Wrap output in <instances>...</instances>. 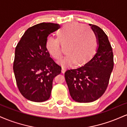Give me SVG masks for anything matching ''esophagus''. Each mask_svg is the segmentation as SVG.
Wrapping results in <instances>:
<instances>
[{"label": "esophagus", "mask_w": 127, "mask_h": 127, "mask_svg": "<svg viewBox=\"0 0 127 127\" xmlns=\"http://www.w3.org/2000/svg\"><path fill=\"white\" fill-rule=\"evenodd\" d=\"M65 68L64 67H62V72L63 73H64L65 72Z\"/></svg>", "instance_id": "obj_1"}]
</instances>
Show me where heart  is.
Returning <instances> with one entry per match:
<instances>
[{
	"label": "heart",
	"instance_id": "1",
	"mask_svg": "<svg viewBox=\"0 0 127 127\" xmlns=\"http://www.w3.org/2000/svg\"><path fill=\"white\" fill-rule=\"evenodd\" d=\"M61 43L66 44L67 53L59 63L62 65L82 64L95 53L97 40L95 34L85 26L79 23H70L59 30L57 37L48 36L45 46L51 55L55 59L62 56Z\"/></svg>",
	"mask_w": 127,
	"mask_h": 127
}]
</instances>
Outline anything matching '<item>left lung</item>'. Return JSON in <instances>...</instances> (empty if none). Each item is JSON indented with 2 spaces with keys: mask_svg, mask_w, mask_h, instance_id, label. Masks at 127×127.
Here are the masks:
<instances>
[{
  "mask_svg": "<svg viewBox=\"0 0 127 127\" xmlns=\"http://www.w3.org/2000/svg\"><path fill=\"white\" fill-rule=\"evenodd\" d=\"M89 25L97 36V52L85 65L67 70L64 73L70 94L79 103L94 101L104 94L114 64L113 51L107 36L98 26Z\"/></svg>",
  "mask_w": 127,
  "mask_h": 127,
  "instance_id": "obj_1",
  "label": "left lung"
}]
</instances>
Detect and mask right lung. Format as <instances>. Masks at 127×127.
Masks as SVG:
<instances>
[{"mask_svg":"<svg viewBox=\"0 0 127 127\" xmlns=\"http://www.w3.org/2000/svg\"><path fill=\"white\" fill-rule=\"evenodd\" d=\"M59 28V24L51 23L32 26L16 46L13 69L19 91L27 100L43 102L50 97L52 81L62 67L50 57L45 42Z\"/></svg>","mask_w":127,"mask_h":127,"instance_id":"1","label":"right lung"}]
</instances>
